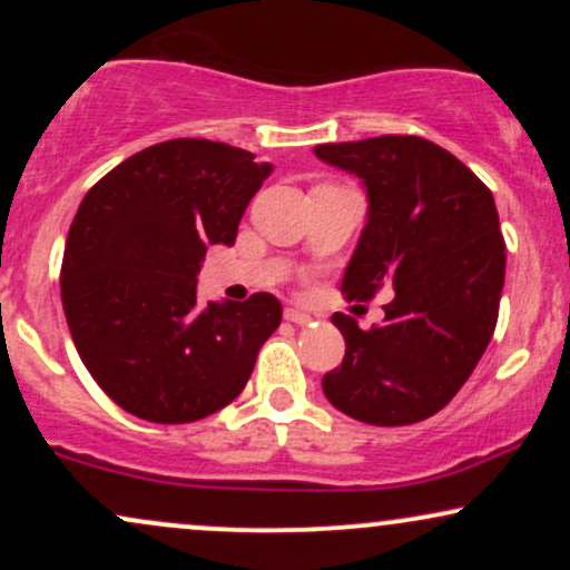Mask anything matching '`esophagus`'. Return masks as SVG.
<instances>
[{
	"label": "esophagus",
	"mask_w": 570,
	"mask_h": 570,
	"mask_svg": "<svg viewBox=\"0 0 570 570\" xmlns=\"http://www.w3.org/2000/svg\"><path fill=\"white\" fill-rule=\"evenodd\" d=\"M284 316H286V322H292V324H311L313 322V316L311 313H305V311H297V307H286L284 311Z\"/></svg>",
	"instance_id": "esophagus-1"
}]
</instances>
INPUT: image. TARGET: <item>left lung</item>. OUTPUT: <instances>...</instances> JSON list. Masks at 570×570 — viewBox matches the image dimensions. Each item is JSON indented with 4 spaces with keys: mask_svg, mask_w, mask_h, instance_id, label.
Segmentation results:
<instances>
[{
    "mask_svg": "<svg viewBox=\"0 0 570 570\" xmlns=\"http://www.w3.org/2000/svg\"><path fill=\"white\" fill-rule=\"evenodd\" d=\"M316 158L367 187V225L340 289L367 303L394 286L381 326L335 313L345 356L322 389L372 426H410L469 381L499 322L507 246L493 193L421 136L318 144Z\"/></svg>",
    "mask_w": 570,
    "mask_h": 570,
    "instance_id": "8db88e82",
    "label": "left lung"
}]
</instances>
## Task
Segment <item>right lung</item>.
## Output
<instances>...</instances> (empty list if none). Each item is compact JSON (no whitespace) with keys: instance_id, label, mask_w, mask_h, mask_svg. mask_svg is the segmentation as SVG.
<instances>
[{"instance_id":"obj_1","label":"right lung","mask_w":570,"mask_h":570,"mask_svg":"<svg viewBox=\"0 0 570 570\" xmlns=\"http://www.w3.org/2000/svg\"><path fill=\"white\" fill-rule=\"evenodd\" d=\"M246 149L171 139L130 155L88 189L69 227L61 303L77 353L104 394L149 423H193L252 377L281 303H198L212 244L233 246L271 176Z\"/></svg>"}]
</instances>
